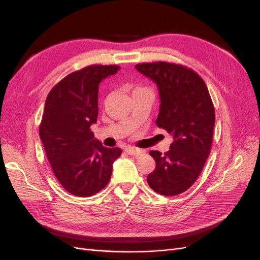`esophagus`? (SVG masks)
Segmentation results:
<instances>
[{
    "instance_id": "obj_1",
    "label": "esophagus",
    "mask_w": 260,
    "mask_h": 260,
    "mask_svg": "<svg viewBox=\"0 0 260 260\" xmlns=\"http://www.w3.org/2000/svg\"><path fill=\"white\" fill-rule=\"evenodd\" d=\"M124 151L127 152L129 155H133V156H139V155H141V154L143 153L142 149H140V148H136V147H131V146L125 147Z\"/></svg>"
}]
</instances>
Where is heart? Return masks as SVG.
I'll use <instances>...</instances> for the list:
<instances>
[{"label": "heart", "instance_id": "obj_1", "mask_svg": "<svg viewBox=\"0 0 260 260\" xmlns=\"http://www.w3.org/2000/svg\"><path fill=\"white\" fill-rule=\"evenodd\" d=\"M138 89H140V88H138Z\"/></svg>", "mask_w": 260, "mask_h": 260}]
</instances>
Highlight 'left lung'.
<instances>
[{"mask_svg": "<svg viewBox=\"0 0 260 260\" xmlns=\"http://www.w3.org/2000/svg\"><path fill=\"white\" fill-rule=\"evenodd\" d=\"M136 68L158 88L156 124L174 138L168 152H149L156 168L147 176V183L156 193L175 196L193 185L208 158L215 127L214 104L205 82L190 68L166 61L144 62Z\"/></svg>", "mask_w": 260, "mask_h": 260, "instance_id": "obj_1", "label": "left lung"}]
</instances>
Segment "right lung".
<instances>
[{"instance_id":"1","label":"right lung","mask_w":260,"mask_h":260,"mask_svg":"<svg viewBox=\"0 0 260 260\" xmlns=\"http://www.w3.org/2000/svg\"><path fill=\"white\" fill-rule=\"evenodd\" d=\"M120 69L92 65L69 74L49 93L39 133L55 177L73 195L86 198L104 188L119 147L108 148L94 138L99 85Z\"/></svg>"}]
</instances>
